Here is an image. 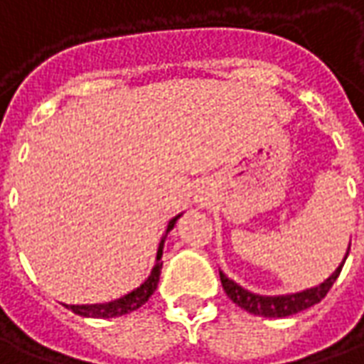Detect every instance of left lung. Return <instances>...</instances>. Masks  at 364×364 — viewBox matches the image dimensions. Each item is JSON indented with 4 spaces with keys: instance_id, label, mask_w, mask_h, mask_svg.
<instances>
[{
    "instance_id": "1",
    "label": "left lung",
    "mask_w": 364,
    "mask_h": 364,
    "mask_svg": "<svg viewBox=\"0 0 364 364\" xmlns=\"http://www.w3.org/2000/svg\"><path fill=\"white\" fill-rule=\"evenodd\" d=\"M349 254V252H347ZM347 260V256H345ZM345 264V262H343ZM343 264L333 272L329 278L325 279L323 284L315 286L311 289H306V291H299V294H294V296H279V297H266V296H254L250 291H246L240 286H236L232 279H228L220 272V284L225 288L226 296L230 297L235 301L236 306L246 309L248 314L262 315V317H288V315H294L297 311H304L307 307L319 304L327 291L331 289L333 282L337 279V276L341 274Z\"/></svg>"
}]
</instances>
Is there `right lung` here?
<instances>
[{
	"label": "right lung",
	"instance_id": "right-lung-1",
	"mask_svg": "<svg viewBox=\"0 0 364 364\" xmlns=\"http://www.w3.org/2000/svg\"><path fill=\"white\" fill-rule=\"evenodd\" d=\"M179 217H175L169 226H167V230H171L175 225V220ZM164 248V240L159 244V250H157V262L156 266H154V270H151V276L139 286L138 289H134V291H129L128 296L120 297V299H114V301H108V304H96V306H67L70 311H75V314L82 315V317H98V319H106V317H118V315H126L132 314V311H136L138 307H141L146 304L149 297L154 296V291L157 289V282H159V274H161V266H164V262L159 260L161 258V250Z\"/></svg>",
	"mask_w": 364,
	"mask_h": 364
}]
</instances>
